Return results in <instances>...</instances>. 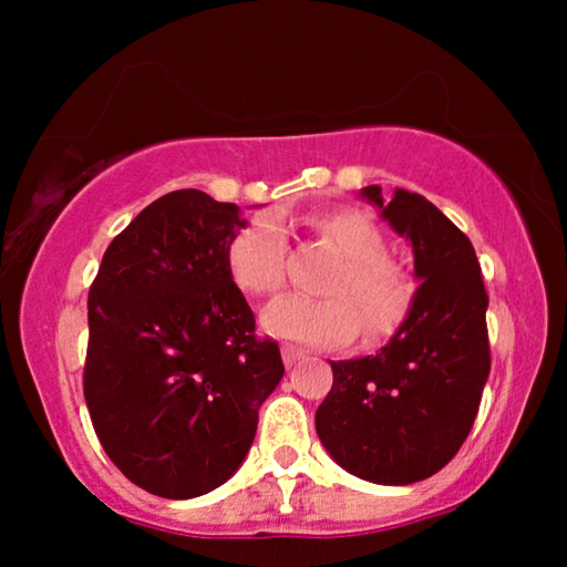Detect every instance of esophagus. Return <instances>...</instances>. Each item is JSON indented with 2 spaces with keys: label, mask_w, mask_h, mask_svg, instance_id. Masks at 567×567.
I'll return each instance as SVG.
<instances>
[{
  "label": "esophagus",
  "mask_w": 567,
  "mask_h": 567,
  "mask_svg": "<svg viewBox=\"0 0 567 567\" xmlns=\"http://www.w3.org/2000/svg\"><path fill=\"white\" fill-rule=\"evenodd\" d=\"M300 358H302L300 350L292 348V344H282V360H285L287 368H295L297 360H300Z\"/></svg>",
  "instance_id": "esophagus-1"
}]
</instances>
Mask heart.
Here are the masks:
<instances>
[{
	"instance_id": "1",
	"label": "heart",
	"mask_w": 567,
	"mask_h": 567,
	"mask_svg": "<svg viewBox=\"0 0 567 567\" xmlns=\"http://www.w3.org/2000/svg\"><path fill=\"white\" fill-rule=\"evenodd\" d=\"M312 225L340 249L344 262L328 285V297L282 295L262 310V328L277 338L338 348L362 330L380 338L405 318L412 285L385 260L378 227L354 209H334L312 217ZM287 235L275 215H257L237 229L227 247V267L239 290L270 295L285 282Z\"/></svg>"
}]
</instances>
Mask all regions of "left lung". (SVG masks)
Listing matches in <instances>:
<instances>
[{
    "label": "left lung",
    "instance_id": "8db88e82",
    "mask_svg": "<svg viewBox=\"0 0 567 567\" xmlns=\"http://www.w3.org/2000/svg\"><path fill=\"white\" fill-rule=\"evenodd\" d=\"M360 197L405 237L415 257L410 310L375 354L332 364L315 412L330 457L375 485H412L455 457L491 375L487 292L473 243L417 192L378 185Z\"/></svg>",
    "mask_w": 567,
    "mask_h": 567
}]
</instances>
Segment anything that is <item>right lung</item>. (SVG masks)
Segmentation results:
<instances>
[{
  "mask_svg": "<svg viewBox=\"0 0 567 567\" xmlns=\"http://www.w3.org/2000/svg\"><path fill=\"white\" fill-rule=\"evenodd\" d=\"M247 219L199 189L155 199L112 239L90 287L84 400L104 453L152 495L215 491L249 453L280 348L227 267Z\"/></svg>",
  "mask_w": 567,
  "mask_h": 567,
  "instance_id": "add662e5",
  "label": "right lung"
}]
</instances>
